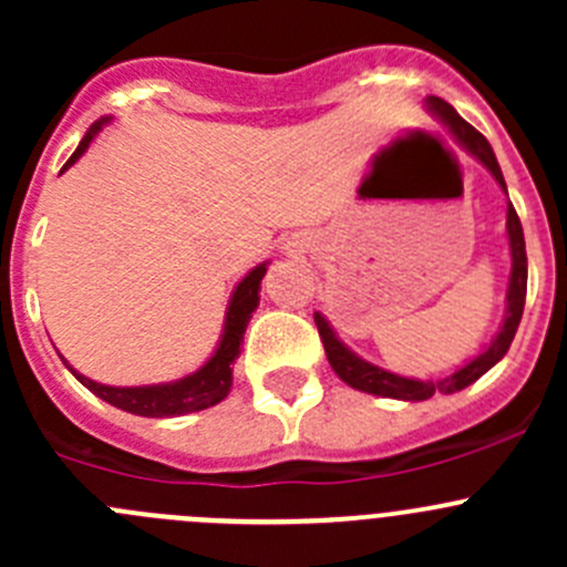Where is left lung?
<instances>
[{
    "label": "left lung",
    "mask_w": 567,
    "mask_h": 567,
    "mask_svg": "<svg viewBox=\"0 0 567 567\" xmlns=\"http://www.w3.org/2000/svg\"><path fill=\"white\" fill-rule=\"evenodd\" d=\"M427 106H431V112L436 114V117H442L444 123L450 125V131L455 134V140H458L461 145L466 147V151L472 153V156L477 158V162L496 177V183H499V186L507 192L505 177H502V169H499V162H496L488 140H485L477 128H472V125H468L466 120H463L461 114L455 112V109L450 106L444 99L431 95V99H427ZM507 238H511L513 271H511V285H507L505 323H502L499 334L494 337V342H491V346L485 348L480 357H474L472 362L463 364L461 370H455L453 375H447V379H442V381L403 379V375H394V373H390V370L375 368V364L364 362V359H359L357 353L348 351V348L337 340V334L331 331V326L326 323V318L320 316V312H316L318 334H320V342H323V348H326V357H329L331 370H334V373L340 375L348 386H353V390L379 394V398H394V400H427V398H433L436 392L453 394V392L466 390L468 384H474L480 375L488 373V370L494 368L502 357H505L507 348H511V342H513V337H516L518 323H522V316H524V299H527V247H524L522 219H518V214L513 205H507Z\"/></svg>",
    "instance_id": "obj_1"
}]
</instances>
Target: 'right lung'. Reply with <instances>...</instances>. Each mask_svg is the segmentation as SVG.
Returning a JSON list of instances; mask_svg holds the SVG:
<instances>
[{
	"label": "right lung",
	"instance_id": "1",
	"mask_svg": "<svg viewBox=\"0 0 567 567\" xmlns=\"http://www.w3.org/2000/svg\"><path fill=\"white\" fill-rule=\"evenodd\" d=\"M104 123L106 120H99L95 125H90V131L84 134V140L79 142V147L73 151V156L68 158L62 169L71 167V164L87 151L90 142H93V136L99 134ZM262 277H266V262L251 268L247 277L238 282L236 293H233L230 299V307H227L225 334H221L219 348H216L214 357H210L197 373L186 375V379L181 381H173V384H156V386H106L93 379H84V375L76 373L73 368L71 373L76 375L90 392L99 394L101 400L128 411V414H140V416H181V414H192V411H203V409H210V405L221 403L233 386L230 364L236 362V357L241 353L244 331H247L251 312H255L257 301H260L257 290H260Z\"/></svg>",
	"mask_w": 567,
	"mask_h": 567
}]
</instances>
